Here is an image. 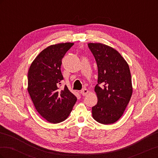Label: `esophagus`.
Here are the masks:
<instances>
[{
  "mask_svg": "<svg viewBox=\"0 0 158 158\" xmlns=\"http://www.w3.org/2000/svg\"><path fill=\"white\" fill-rule=\"evenodd\" d=\"M80 93H81V94H82V95H83V96H84V95L88 94V89H87L86 88H84V89H82V90H81Z\"/></svg>",
  "mask_w": 158,
  "mask_h": 158,
  "instance_id": "esophagus-1",
  "label": "esophagus"
}]
</instances>
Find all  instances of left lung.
<instances>
[{
	"mask_svg": "<svg viewBox=\"0 0 158 158\" xmlns=\"http://www.w3.org/2000/svg\"><path fill=\"white\" fill-rule=\"evenodd\" d=\"M88 45L98 69V84L94 89L98 103L92 109V117L103 125L113 124L121 117L132 96L130 69L125 59L111 47L100 43Z\"/></svg>",
	"mask_w": 158,
	"mask_h": 158,
	"instance_id": "1",
	"label": "left lung"
}]
</instances>
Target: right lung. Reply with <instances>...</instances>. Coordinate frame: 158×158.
<instances>
[{
  "mask_svg": "<svg viewBox=\"0 0 158 158\" xmlns=\"http://www.w3.org/2000/svg\"><path fill=\"white\" fill-rule=\"evenodd\" d=\"M73 45L63 43L47 47L36 56L28 70V93L37 111L51 123L67 118L77 100L66 85L60 89L63 80L62 59Z\"/></svg>",
  "mask_w": 158,
  "mask_h": 158,
  "instance_id": "1",
  "label": "right lung"
}]
</instances>
